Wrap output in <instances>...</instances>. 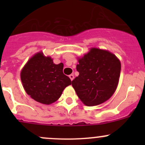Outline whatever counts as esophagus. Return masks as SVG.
Wrapping results in <instances>:
<instances>
[{"mask_svg": "<svg viewBox=\"0 0 145 145\" xmlns=\"http://www.w3.org/2000/svg\"><path fill=\"white\" fill-rule=\"evenodd\" d=\"M69 78H70V79L71 80V81H73V79L74 78V74H71V75H69Z\"/></svg>", "mask_w": 145, "mask_h": 145, "instance_id": "obj_1", "label": "esophagus"}]
</instances>
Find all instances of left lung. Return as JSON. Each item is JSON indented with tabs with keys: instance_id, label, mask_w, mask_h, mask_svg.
I'll list each match as a JSON object with an SVG mask.
<instances>
[{
	"instance_id": "8db88e82",
	"label": "left lung",
	"mask_w": 145,
	"mask_h": 145,
	"mask_svg": "<svg viewBox=\"0 0 145 145\" xmlns=\"http://www.w3.org/2000/svg\"><path fill=\"white\" fill-rule=\"evenodd\" d=\"M78 76L72 81L77 95L87 106H95L109 100L116 90L121 62L114 54L92 48L78 59Z\"/></svg>"
}]
</instances>
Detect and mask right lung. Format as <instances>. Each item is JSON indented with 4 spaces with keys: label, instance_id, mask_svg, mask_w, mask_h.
Returning a JSON list of instances; mask_svg holds the SVG:
<instances>
[{
    "label": "right lung",
    "instance_id": "right-lung-1",
    "mask_svg": "<svg viewBox=\"0 0 145 145\" xmlns=\"http://www.w3.org/2000/svg\"><path fill=\"white\" fill-rule=\"evenodd\" d=\"M63 64H55L50 57L39 52L32 57L21 71V80L27 93L33 100L50 105L60 97L62 91L71 84L63 74Z\"/></svg>",
    "mask_w": 145,
    "mask_h": 145
}]
</instances>
